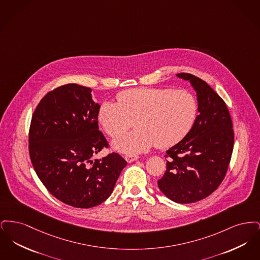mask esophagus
<instances>
[{
  "label": "esophagus",
  "mask_w": 260,
  "mask_h": 260,
  "mask_svg": "<svg viewBox=\"0 0 260 260\" xmlns=\"http://www.w3.org/2000/svg\"><path fill=\"white\" fill-rule=\"evenodd\" d=\"M138 159L137 156H133V155H126L124 156V160L127 161V162H133V161H136Z\"/></svg>",
  "instance_id": "1"
}]
</instances>
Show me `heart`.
I'll list each match as a JSON object with an SVG mask.
<instances>
[{
  "label": "heart",
  "mask_w": 260,
  "mask_h": 260,
  "mask_svg": "<svg viewBox=\"0 0 260 260\" xmlns=\"http://www.w3.org/2000/svg\"><path fill=\"white\" fill-rule=\"evenodd\" d=\"M117 100L101 104L99 121L113 137L131 128L135 121V131L112 142L113 148L128 154L178 143L191 131L198 114L197 99L185 89L136 87L120 92Z\"/></svg>",
  "instance_id": "heart-1"
}]
</instances>
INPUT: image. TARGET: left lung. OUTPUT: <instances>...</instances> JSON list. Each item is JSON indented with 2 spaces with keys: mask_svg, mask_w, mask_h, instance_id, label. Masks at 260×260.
Listing matches in <instances>:
<instances>
[{
  "mask_svg": "<svg viewBox=\"0 0 260 260\" xmlns=\"http://www.w3.org/2000/svg\"><path fill=\"white\" fill-rule=\"evenodd\" d=\"M197 94L199 115L188 135L167 151V170L158 186L167 198L190 204L220 185L234 146L232 121L223 99L203 80L180 73Z\"/></svg>",
  "mask_w": 260,
  "mask_h": 260,
  "instance_id": "1",
  "label": "left lung"
}]
</instances>
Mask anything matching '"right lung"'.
I'll use <instances>...</instances> for the list:
<instances>
[{
    "label": "right lung",
    "instance_id": "add662e5",
    "mask_svg": "<svg viewBox=\"0 0 260 260\" xmlns=\"http://www.w3.org/2000/svg\"><path fill=\"white\" fill-rule=\"evenodd\" d=\"M99 108L91 88L68 84L45 95L32 116L29 153L34 170L52 196L74 208L103 203L127 165L117 153L92 159L107 146L99 132Z\"/></svg>",
    "mask_w": 260,
    "mask_h": 260
}]
</instances>
